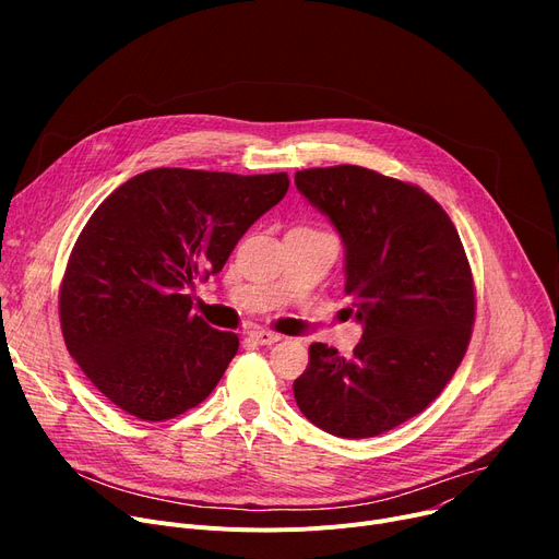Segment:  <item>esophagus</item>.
Here are the masks:
<instances>
[{"mask_svg":"<svg viewBox=\"0 0 559 559\" xmlns=\"http://www.w3.org/2000/svg\"><path fill=\"white\" fill-rule=\"evenodd\" d=\"M249 337H251L253 342L262 344V346H272V344L281 342V335H276V333H272V331H251Z\"/></svg>","mask_w":559,"mask_h":559,"instance_id":"obj_1","label":"esophagus"}]
</instances>
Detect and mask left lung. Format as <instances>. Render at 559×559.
I'll return each mask as SVG.
<instances>
[{"instance_id": "obj_1", "label": "left lung", "mask_w": 559, "mask_h": 559, "mask_svg": "<svg viewBox=\"0 0 559 559\" xmlns=\"http://www.w3.org/2000/svg\"><path fill=\"white\" fill-rule=\"evenodd\" d=\"M295 183L340 233L344 292L362 324L350 358L310 344L297 405L335 437L383 435L424 413L466 354L476 295L464 247L413 183L358 165L301 169Z\"/></svg>"}]
</instances>
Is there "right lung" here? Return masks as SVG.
<instances>
[{"label": "right lung", "instance_id": "1", "mask_svg": "<svg viewBox=\"0 0 559 559\" xmlns=\"http://www.w3.org/2000/svg\"><path fill=\"white\" fill-rule=\"evenodd\" d=\"M287 188L285 171L158 167L102 201L70 253L58 312L70 356L110 403L165 421L215 390L240 340L192 314L188 289L222 272Z\"/></svg>", "mask_w": 559, "mask_h": 559}]
</instances>
